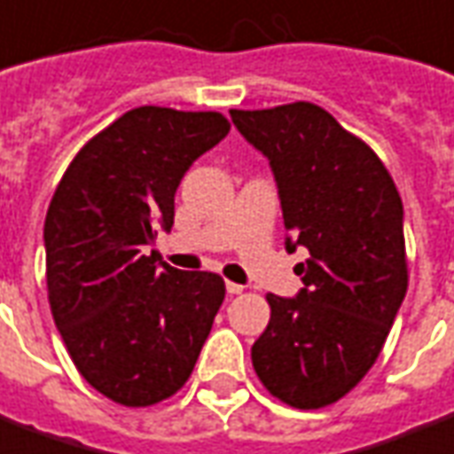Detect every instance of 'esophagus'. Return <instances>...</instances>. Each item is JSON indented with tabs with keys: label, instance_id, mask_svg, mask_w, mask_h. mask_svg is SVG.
I'll return each instance as SVG.
<instances>
[{
	"label": "esophagus",
	"instance_id": "esophagus-1",
	"mask_svg": "<svg viewBox=\"0 0 454 454\" xmlns=\"http://www.w3.org/2000/svg\"><path fill=\"white\" fill-rule=\"evenodd\" d=\"M226 290H228V295H240L242 293V286L240 283H226Z\"/></svg>",
	"mask_w": 454,
	"mask_h": 454
}]
</instances>
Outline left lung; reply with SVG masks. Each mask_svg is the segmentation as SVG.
<instances>
[{
  "instance_id": "1",
  "label": "left lung",
  "mask_w": 454,
  "mask_h": 454,
  "mask_svg": "<svg viewBox=\"0 0 454 454\" xmlns=\"http://www.w3.org/2000/svg\"><path fill=\"white\" fill-rule=\"evenodd\" d=\"M231 121L269 159L286 250L309 252L297 295H266L252 364L271 395L319 410L364 379L404 300L403 200L372 147L317 104L233 109Z\"/></svg>"
}]
</instances>
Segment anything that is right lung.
<instances>
[{
	"mask_svg": "<svg viewBox=\"0 0 454 454\" xmlns=\"http://www.w3.org/2000/svg\"><path fill=\"white\" fill-rule=\"evenodd\" d=\"M228 130L216 112L130 109L75 154L51 197V317L82 379L114 403L171 397L212 331L223 278L173 269L150 247L173 226L183 176Z\"/></svg>",
	"mask_w": 454,
	"mask_h": 454,
	"instance_id": "right-lung-1",
	"label": "right lung"
}]
</instances>
